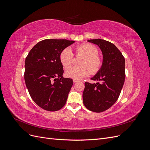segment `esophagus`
<instances>
[{"label":"esophagus","mask_w":150,"mask_h":150,"mask_svg":"<svg viewBox=\"0 0 150 150\" xmlns=\"http://www.w3.org/2000/svg\"><path fill=\"white\" fill-rule=\"evenodd\" d=\"M79 81H78V80H76V79H73V83H78Z\"/></svg>","instance_id":"1"}]
</instances>
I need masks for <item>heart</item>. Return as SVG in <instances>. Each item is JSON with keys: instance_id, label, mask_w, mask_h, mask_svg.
<instances>
[{"instance_id": "obj_1", "label": "heart", "mask_w": 150, "mask_h": 150, "mask_svg": "<svg viewBox=\"0 0 150 150\" xmlns=\"http://www.w3.org/2000/svg\"><path fill=\"white\" fill-rule=\"evenodd\" d=\"M77 57L83 56L79 64L81 66L70 68L74 64V54L69 47L64 49L61 52L59 59L62 66L67 69L65 74L67 78L81 79L89 76L91 73L96 74L103 66V59L98 55V49L94 45L85 43L77 46L75 49Z\"/></svg>"}]
</instances>
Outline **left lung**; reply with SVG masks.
<instances>
[{"label": "left lung", "mask_w": 150, "mask_h": 150, "mask_svg": "<svg viewBox=\"0 0 150 150\" xmlns=\"http://www.w3.org/2000/svg\"><path fill=\"white\" fill-rule=\"evenodd\" d=\"M88 42L101 49L103 63L101 70L91 78L96 84L86 82L83 103L88 110L103 112L110 108L118 99L125 80V59L120 50L107 40L96 39Z\"/></svg>", "instance_id": "1"}]
</instances>
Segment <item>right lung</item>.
<instances>
[{"label":"right lung","instance_id":"right-lung-1","mask_svg":"<svg viewBox=\"0 0 150 150\" xmlns=\"http://www.w3.org/2000/svg\"><path fill=\"white\" fill-rule=\"evenodd\" d=\"M74 42L44 39L35 44L25 58L26 87L33 100L44 110L58 111L66 103L73 81L62 77L64 70L59 55Z\"/></svg>","mask_w":150,"mask_h":150}]
</instances>
